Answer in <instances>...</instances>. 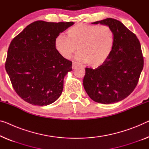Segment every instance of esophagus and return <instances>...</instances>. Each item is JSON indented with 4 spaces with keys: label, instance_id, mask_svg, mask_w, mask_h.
Segmentation results:
<instances>
[{
    "label": "esophagus",
    "instance_id": "obj_1",
    "mask_svg": "<svg viewBox=\"0 0 149 149\" xmlns=\"http://www.w3.org/2000/svg\"><path fill=\"white\" fill-rule=\"evenodd\" d=\"M78 65V63H77L76 61H73V64H72V68H75Z\"/></svg>",
    "mask_w": 149,
    "mask_h": 149
}]
</instances>
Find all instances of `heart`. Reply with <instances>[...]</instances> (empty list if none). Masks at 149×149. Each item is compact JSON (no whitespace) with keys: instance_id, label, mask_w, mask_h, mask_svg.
Segmentation results:
<instances>
[{"instance_id":"obj_1","label":"heart","mask_w":149,"mask_h":149,"mask_svg":"<svg viewBox=\"0 0 149 149\" xmlns=\"http://www.w3.org/2000/svg\"><path fill=\"white\" fill-rule=\"evenodd\" d=\"M68 37L59 35L55 39L56 50L65 59L76 52L78 60L91 68L100 67L108 60L114 45V33L110 26L79 23L70 27Z\"/></svg>"}]
</instances>
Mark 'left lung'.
Returning a JSON list of instances; mask_svg holds the SVG:
<instances>
[{
	"label": "left lung",
	"mask_w": 149,
	"mask_h": 149,
	"mask_svg": "<svg viewBox=\"0 0 149 149\" xmlns=\"http://www.w3.org/2000/svg\"><path fill=\"white\" fill-rule=\"evenodd\" d=\"M92 23L110 26L114 45L105 63L94 70L86 68L84 87L96 102H118L129 96L139 82L144 66L141 44L136 35L116 19L108 18Z\"/></svg>",
	"instance_id": "obj_1"
}]
</instances>
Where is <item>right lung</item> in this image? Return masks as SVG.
Instances as JSON below:
<instances>
[{
  "mask_svg": "<svg viewBox=\"0 0 149 149\" xmlns=\"http://www.w3.org/2000/svg\"><path fill=\"white\" fill-rule=\"evenodd\" d=\"M73 25L37 21L10 42L5 69L15 91L26 102L47 106L61 96L72 62L56 50L55 39Z\"/></svg>",
  "mask_w": 149,
  "mask_h": 149,
  "instance_id": "obj_1",
  "label": "right lung"
}]
</instances>
